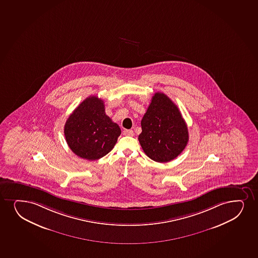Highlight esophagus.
Returning <instances> with one entry per match:
<instances>
[{
    "mask_svg": "<svg viewBox=\"0 0 258 258\" xmlns=\"http://www.w3.org/2000/svg\"><path fill=\"white\" fill-rule=\"evenodd\" d=\"M123 135L127 136V137H133L134 131H131V130H125V131H123Z\"/></svg>",
    "mask_w": 258,
    "mask_h": 258,
    "instance_id": "obj_1",
    "label": "esophagus"
}]
</instances>
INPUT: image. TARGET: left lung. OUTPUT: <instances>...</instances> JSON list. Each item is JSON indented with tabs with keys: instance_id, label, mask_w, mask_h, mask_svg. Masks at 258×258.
Segmentation results:
<instances>
[{
	"instance_id": "8db88e82",
	"label": "left lung",
	"mask_w": 258,
	"mask_h": 258,
	"mask_svg": "<svg viewBox=\"0 0 258 258\" xmlns=\"http://www.w3.org/2000/svg\"><path fill=\"white\" fill-rule=\"evenodd\" d=\"M138 137L143 151L153 161L168 162L187 144L188 130L177 105L167 95L156 92L142 121Z\"/></svg>"
}]
</instances>
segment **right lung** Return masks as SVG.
Segmentation results:
<instances>
[{
	"label": "right lung",
	"instance_id": "obj_1",
	"mask_svg": "<svg viewBox=\"0 0 258 258\" xmlns=\"http://www.w3.org/2000/svg\"><path fill=\"white\" fill-rule=\"evenodd\" d=\"M64 133L75 155L96 161L112 150L121 130L105 114L103 101L91 96L73 110L64 124Z\"/></svg>",
	"mask_w": 258,
	"mask_h": 258
}]
</instances>
